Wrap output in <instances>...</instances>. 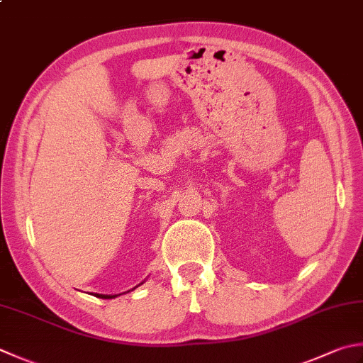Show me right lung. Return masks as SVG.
Returning <instances> with one entry per match:
<instances>
[{
    "label": "right lung",
    "instance_id": "obj_1",
    "mask_svg": "<svg viewBox=\"0 0 363 363\" xmlns=\"http://www.w3.org/2000/svg\"><path fill=\"white\" fill-rule=\"evenodd\" d=\"M94 296L101 297V299H113V297H116V296H106V294H94Z\"/></svg>",
    "mask_w": 363,
    "mask_h": 363
}]
</instances>
